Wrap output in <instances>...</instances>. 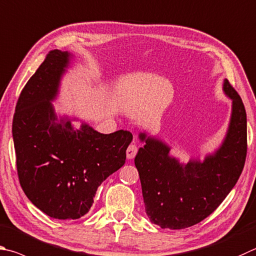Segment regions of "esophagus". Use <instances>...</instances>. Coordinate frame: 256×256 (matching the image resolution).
I'll return each instance as SVG.
<instances>
[{"label": "esophagus", "mask_w": 256, "mask_h": 256, "mask_svg": "<svg viewBox=\"0 0 256 256\" xmlns=\"http://www.w3.org/2000/svg\"><path fill=\"white\" fill-rule=\"evenodd\" d=\"M136 153H138V148L136 144H131V146H128V150H126L128 159H133V158L136 156Z\"/></svg>", "instance_id": "esophagus-1"}]
</instances>
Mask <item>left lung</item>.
<instances>
[{
    "label": "left lung",
    "instance_id": "8db88e82",
    "mask_svg": "<svg viewBox=\"0 0 256 256\" xmlns=\"http://www.w3.org/2000/svg\"><path fill=\"white\" fill-rule=\"evenodd\" d=\"M222 90L232 100L228 128L220 146L204 161L181 164L159 138L138 134L144 146L134 159L140 176L148 217L161 228L182 230L205 220L238 182L248 151V126L243 102L230 82Z\"/></svg>",
    "mask_w": 256,
    "mask_h": 256
}]
</instances>
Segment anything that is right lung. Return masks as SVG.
I'll use <instances>...</instances> for the list:
<instances>
[{"instance_id":"obj_1","label":"right lung","mask_w":256,"mask_h":256,"mask_svg":"<svg viewBox=\"0 0 256 256\" xmlns=\"http://www.w3.org/2000/svg\"><path fill=\"white\" fill-rule=\"evenodd\" d=\"M72 54L52 50L18 97L12 124L16 169L23 192L34 205L56 220H78L94 202L97 188L125 164L131 132L75 128L58 120L51 104Z\"/></svg>"}]
</instances>
